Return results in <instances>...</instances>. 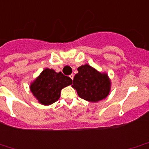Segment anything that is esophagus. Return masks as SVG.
Listing matches in <instances>:
<instances>
[{
    "label": "esophagus",
    "mask_w": 149,
    "mask_h": 149,
    "mask_svg": "<svg viewBox=\"0 0 149 149\" xmlns=\"http://www.w3.org/2000/svg\"><path fill=\"white\" fill-rule=\"evenodd\" d=\"M69 76H70V78L72 79V80H73V77H74V75H73V74H70Z\"/></svg>",
    "instance_id": "34e87169"
}]
</instances>
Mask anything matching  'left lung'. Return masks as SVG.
Masks as SVG:
<instances>
[{
	"mask_svg": "<svg viewBox=\"0 0 149 149\" xmlns=\"http://www.w3.org/2000/svg\"><path fill=\"white\" fill-rule=\"evenodd\" d=\"M72 86L81 99L97 102L106 98L110 91L111 82L107 73H102L88 64L78 68Z\"/></svg>",
	"mask_w": 149,
	"mask_h": 149,
	"instance_id": "8db88e82",
	"label": "left lung"
}]
</instances>
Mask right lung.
Here are the masks:
<instances>
[{
  "label": "right lung",
  "instance_id": "1",
  "mask_svg": "<svg viewBox=\"0 0 149 149\" xmlns=\"http://www.w3.org/2000/svg\"><path fill=\"white\" fill-rule=\"evenodd\" d=\"M72 83V79L61 72L45 68L31 84L30 90L40 104L49 105L58 101L62 88Z\"/></svg>",
  "mask_w": 149,
  "mask_h": 149
}]
</instances>
